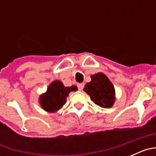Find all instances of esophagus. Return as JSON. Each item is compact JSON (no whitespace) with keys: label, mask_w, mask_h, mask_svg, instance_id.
Segmentation results:
<instances>
[{"label":"esophagus","mask_w":156,"mask_h":156,"mask_svg":"<svg viewBox=\"0 0 156 156\" xmlns=\"http://www.w3.org/2000/svg\"><path fill=\"white\" fill-rule=\"evenodd\" d=\"M77 87H78V89H79L80 90H82L83 88V87H84V83H78L77 84Z\"/></svg>","instance_id":"esophagus-1"}]
</instances>
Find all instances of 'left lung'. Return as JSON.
<instances>
[{
    "mask_svg": "<svg viewBox=\"0 0 156 156\" xmlns=\"http://www.w3.org/2000/svg\"><path fill=\"white\" fill-rule=\"evenodd\" d=\"M90 78L91 81L85 85L84 91L97 105L102 108L112 107L115 101V88L108 77L98 73Z\"/></svg>",
    "mask_w": 156,
    "mask_h": 156,
    "instance_id": "left-lung-1",
    "label": "left lung"
}]
</instances>
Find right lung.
<instances>
[{"mask_svg": "<svg viewBox=\"0 0 156 156\" xmlns=\"http://www.w3.org/2000/svg\"><path fill=\"white\" fill-rule=\"evenodd\" d=\"M76 89L75 86L66 87L61 81H54L48 87L46 93L41 96V107L47 112H56L66 103L69 92L76 90Z\"/></svg>", "mask_w": 156, "mask_h": 156, "instance_id": "right-lung-1", "label": "right lung"}]
</instances>
